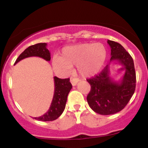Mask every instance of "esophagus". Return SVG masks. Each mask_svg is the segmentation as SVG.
I'll return each mask as SVG.
<instances>
[{
    "label": "esophagus",
    "instance_id": "obj_1",
    "mask_svg": "<svg viewBox=\"0 0 148 148\" xmlns=\"http://www.w3.org/2000/svg\"><path fill=\"white\" fill-rule=\"evenodd\" d=\"M79 80L78 79H76V78H73V77L70 78V82H71V84H72L73 86H76V84H78V82H79Z\"/></svg>",
    "mask_w": 148,
    "mask_h": 148
}]
</instances>
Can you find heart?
<instances>
[{
    "label": "heart",
    "mask_w": 148,
    "mask_h": 148,
    "mask_svg": "<svg viewBox=\"0 0 148 148\" xmlns=\"http://www.w3.org/2000/svg\"><path fill=\"white\" fill-rule=\"evenodd\" d=\"M106 58V50L101 44H78L62 49L61 56L53 59V67L56 72L66 74L76 65L80 75L91 77L100 72Z\"/></svg>",
    "instance_id": "obj_1"
}]
</instances>
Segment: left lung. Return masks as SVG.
Masks as SVG:
<instances>
[{"mask_svg":"<svg viewBox=\"0 0 148 148\" xmlns=\"http://www.w3.org/2000/svg\"><path fill=\"white\" fill-rule=\"evenodd\" d=\"M111 47L109 64L95 77L87 79L91 86L87 96L88 104L97 113L111 115L122 111L128 103L136 88V72L134 60L121 45L107 41ZM118 62L125 68V74L118 82L110 76V64Z\"/></svg>","mask_w":148,"mask_h":148,"instance_id":"left-lung-1","label":"left lung"}]
</instances>
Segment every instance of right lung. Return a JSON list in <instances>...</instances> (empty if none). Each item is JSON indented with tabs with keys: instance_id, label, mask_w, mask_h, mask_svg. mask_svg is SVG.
<instances>
[{
	"instance_id": "obj_1",
	"label": "right lung",
	"mask_w": 148,
	"mask_h": 148,
	"mask_svg": "<svg viewBox=\"0 0 148 148\" xmlns=\"http://www.w3.org/2000/svg\"><path fill=\"white\" fill-rule=\"evenodd\" d=\"M47 43H38L35 45L30 46L24 51H23L15 61L14 64L23 59L28 57L37 56L45 59L47 61L51 60V53L47 48ZM54 94L49 109L43 115L35 120L40 121H53L60 116L63 112L67 102V95L72 89V86L69 82V79H59L54 76Z\"/></svg>"
}]
</instances>
